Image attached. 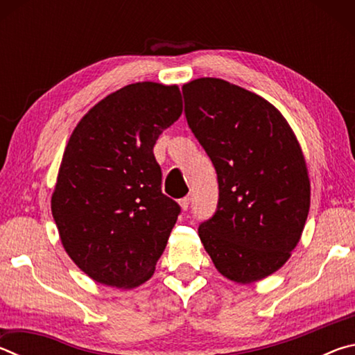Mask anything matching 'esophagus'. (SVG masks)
Masks as SVG:
<instances>
[{
  "label": "esophagus",
  "instance_id": "34e87169",
  "mask_svg": "<svg viewBox=\"0 0 355 355\" xmlns=\"http://www.w3.org/2000/svg\"><path fill=\"white\" fill-rule=\"evenodd\" d=\"M189 203H191V197H183L182 200H180V207H182V209H188V207H189Z\"/></svg>",
  "mask_w": 355,
  "mask_h": 355
}]
</instances>
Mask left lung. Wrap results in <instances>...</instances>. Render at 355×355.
<instances>
[{"instance_id": "obj_1", "label": "left lung", "mask_w": 355, "mask_h": 355, "mask_svg": "<svg viewBox=\"0 0 355 355\" xmlns=\"http://www.w3.org/2000/svg\"><path fill=\"white\" fill-rule=\"evenodd\" d=\"M192 133L218 173L219 200L199 236L224 277L252 284L280 269L302 235L310 180L277 107L219 78L182 87Z\"/></svg>"}]
</instances>
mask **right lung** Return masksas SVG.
Listing matches in <instances>:
<instances>
[{"label":"right lung","instance_id":"right-lung-1","mask_svg":"<svg viewBox=\"0 0 355 355\" xmlns=\"http://www.w3.org/2000/svg\"><path fill=\"white\" fill-rule=\"evenodd\" d=\"M183 111L178 86L128 84L98 101L64 150L51 213L65 252L107 286L152 277L180 214L153 147Z\"/></svg>","mask_w":355,"mask_h":355}]
</instances>
